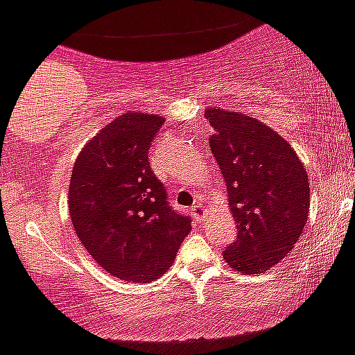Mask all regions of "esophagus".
Returning <instances> with one entry per match:
<instances>
[{"mask_svg":"<svg viewBox=\"0 0 355 355\" xmlns=\"http://www.w3.org/2000/svg\"><path fill=\"white\" fill-rule=\"evenodd\" d=\"M202 214H204V207H202V204H198V202H197V204L191 207V216L195 218V221H200Z\"/></svg>","mask_w":355,"mask_h":355,"instance_id":"esophagus-1","label":"esophagus"}]
</instances>
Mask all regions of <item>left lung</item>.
<instances>
[{
  "label": "left lung",
  "mask_w": 355,
  "mask_h": 355,
  "mask_svg": "<svg viewBox=\"0 0 355 355\" xmlns=\"http://www.w3.org/2000/svg\"><path fill=\"white\" fill-rule=\"evenodd\" d=\"M205 118L214 129L209 143L237 221V241L223 258L242 273H261L302 237L309 175L288 141L263 121L216 107L205 110Z\"/></svg>",
  "instance_id": "1"
}]
</instances>
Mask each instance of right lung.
<instances>
[{
	"label": "right lung",
	"instance_id": "right-lung-1",
	"mask_svg": "<svg viewBox=\"0 0 355 355\" xmlns=\"http://www.w3.org/2000/svg\"><path fill=\"white\" fill-rule=\"evenodd\" d=\"M164 121L132 111L116 116L87 143L71 172L74 232L101 268L120 281L158 279L191 230V219L168 205L148 160Z\"/></svg>",
	"mask_w": 355,
	"mask_h": 355
}]
</instances>
